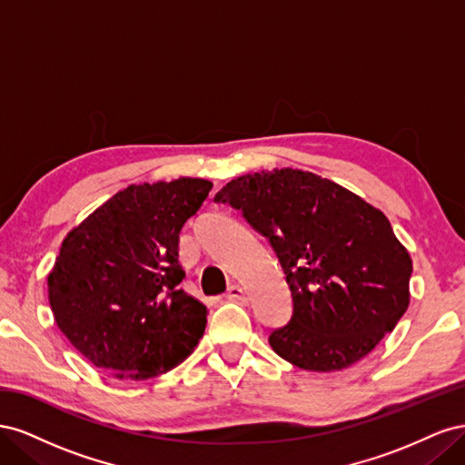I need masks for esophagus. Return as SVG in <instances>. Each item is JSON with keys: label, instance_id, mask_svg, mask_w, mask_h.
Listing matches in <instances>:
<instances>
[{"label": "esophagus", "instance_id": "34e87169", "mask_svg": "<svg viewBox=\"0 0 465 465\" xmlns=\"http://www.w3.org/2000/svg\"><path fill=\"white\" fill-rule=\"evenodd\" d=\"M227 299L229 301H234V302H248V297H246V291L242 287L238 285H232L227 292Z\"/></svg>", "mask_w": 465, "mask_h": 465}]
</instances>
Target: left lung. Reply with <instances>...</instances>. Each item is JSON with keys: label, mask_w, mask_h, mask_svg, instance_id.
<instances>
[{"label": "left lung", "mask_w": 465, "mask_h": 465, "mask_svg": "<svg viewBox=\"0 0 465 465\" xmlns=\"http://www.w3.org/2000/svg\"><path fill=\"white\" fill-rule=\"evenodd\" d=\"M241 209L279 258L292 316L273 330L275 353L304 371L355 364L410 306L413 262L382 211L297 168L238 176L215 195Z\"/></svg>", "instance_id": "8db88e82"}]
</instances>
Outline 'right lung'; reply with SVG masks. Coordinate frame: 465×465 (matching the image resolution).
<instances>
[{"mask_svg": "<svg viewBox=\"0 0 465 465\" xmlns=\"http://www.w3.org/2000/svg\"><path fill=\"white\" fill-rule=\"evenodd\" d=\"M213 188L203 178L132 184L64 238L48 275L54 320L120 380L164 374L193 353L207 308L178 285V241Z\"/></svg>", "mask_w": 465, "mask_h": 465, "instance_id": "right-lung-1", "label": "right lung"}]
</instances>
